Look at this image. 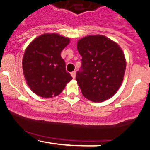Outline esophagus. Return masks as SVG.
I'll use <instances>...</instances> for the list:
<instances>
[{
    "mask_svg": "<svg viewBox=\"0 0 150 150\" xmlns=\"http://www.w3.org/2000/svg\"><path fill=\"white\" fill-rule=\"evenodd\" d=\"M70 75H71V76L73 77V78H75V76H76V72H75V71H73V72H72V73H70Z\"/></svg>",
    "mask_w": 150,
    "mask_h": 150,
    "instance_id": "esophagus-1",
    "label": "esophagus"
}]
</instances>
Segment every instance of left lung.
Here are the masks:
<instances>
[{"mask_svg": "<svg viewBox=\"0 0 150 150\" xmlns=\"http://www.w3.org/2000/svg\"><path fill=\"white\" fill-rule=\"evenodd\" d=\"M82 68L76 80L85 97L104 101L116 94L124 77L126 61L118 44L103 35H89L77 42Z\"/></svg>", "mask_w": 150, "mask_h": 150, "instance_id": "8db88e82", "label": "left lung"}]
</instances>
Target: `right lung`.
<instances>
[{
  "label": "right lung",
  "mask_w": 150,
  "mask_h": 150,
  "mask_svg": "<svg viewBox=\"0 0 150 150\" xmlns=\"http://www.w3.org/2000/svg\"><path fill=\"white\" fill-rule=\"evenodd\" d=\"M70 42L69 38L58 34H44L26 49L22 59L24 76L31 90L39 97H56L73 79L61 56Z\"/></svg>",
  "instance_id": "obj_1"
}]
</instances>
